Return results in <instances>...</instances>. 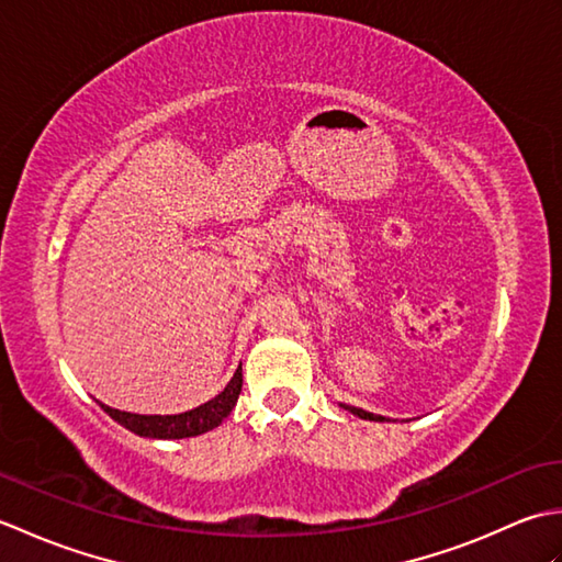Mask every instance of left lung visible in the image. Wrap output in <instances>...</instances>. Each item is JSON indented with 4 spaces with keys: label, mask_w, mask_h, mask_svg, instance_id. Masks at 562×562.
<instances>
[{
    "label": "left lung",
    "mask_w": 562,
    "mask_h": 562,
    "mask_svg": "<svg viewBox=\"0 0 562 562\" xmlns=\"http://www.w3.org/2000/svg\"><path fill=\"white\" fill-rule=\"evenodd\" d=\"M345 411H350L352 415H357V417H362V420H376V423H384V417L381 415H374V413H367V411H362V408H355V405H342Z\"/></svg>",
    "instance_id": "1"
}]
</instances>
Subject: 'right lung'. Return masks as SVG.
<instances>
[{"label": "right lung", "instance_id": "1", "mask_svg": "<svg viewBox=\"0 0 562 562\" xmlns=\"http://www.w3.org/2000/svg\"><path fill=\"white\" fill-rule=\"evenodd\" d=\"M241 364L234 372L229 384L224 386L222 393H217L212 401L198 405L193 411L178 413V415H137V413H125L115 411L111 405L101 403V408L109 413L115 423H121L130 432L139 437H151V439H183V437H198L202 432H210L226 415L232 413L236 405L238 393H241Z\"/></svg>", "mask_w": 562, "mask_h": 562}]
</instances>
